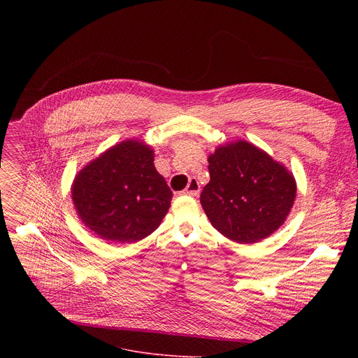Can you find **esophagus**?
Segmentation results:
<instances>
[{"label":"esophagus","instance_id":"1","mask_svg":"<svg viewBox=\"0 0 358 358\" xmlns=\"http://www.w3.org/2000/svg\"><path fill=\"white\" fill-rule=\"evenodd\" d=\"M182 193L187 194V196H193V197L197 196L200 193V184H199V181L196 178H190L189 185L185 187Z\"/></svg>","mask_w":358,"mask_h":358}]
</instances>
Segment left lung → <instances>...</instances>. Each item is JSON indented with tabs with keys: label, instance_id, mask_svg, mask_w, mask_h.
I'll use <instances>...</instances> for the list:
<instances>
[{
	"label": "left lung",
	"instance_id": "1",
	"mask_svg": "<svg viewBox=\"0 0 358 358\" xmlns=\"http://www.w3.org/2000/svg\"><path fill=\"white\" fill-rule=\"evenodd\" d=\"M210 181L200 194L213 228L238 243H255L283 224L296 200V180L266 150L235 141L208 158Z\"/></svg>",
	"mask_w": 358,
	"mask_h": 358
}]
</instances>
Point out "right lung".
Masks as SVG:
<instances>
[{"mask_svg":"<svg viewBox=\"0 0 358 358\" xmlns=\"http://www.w3.org/2000/svg\"><path fill=\"white\" fill-rule=\"evenodd\" d=\"M72 201L85 227L108 243L138 242L152 234L171 206L173 193L154 165V150L127 139L75 176Z\"/></svg>","mask_w":358,"mask_h":358,"instance_id":"right-lung-1","label":"right lung"}]
</instances>
